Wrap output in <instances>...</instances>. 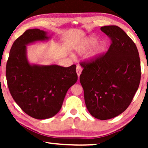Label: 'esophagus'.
Masks as SVG:
<instances>
[{"mask_svg":"<svg viewBox=\"0 0 148 148\" xmlns=\"http://www.w3.org/2000/svg\"><path fill=\"white\" fill-rule=\"evenodd\" d=\"M82 67L79 65L77 66V69H76V72H77V74L78 77L80 76L81 73H82Z\"/></svg>","mask_w":148,"mask_h":148,"instance_id":"esophagus-1","label":"esophagus"}]
</instances>
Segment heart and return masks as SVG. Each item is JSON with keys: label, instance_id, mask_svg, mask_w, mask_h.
Wrapping results in <instances>:
<instances>
[{"label": "heart", "instance_id": "1", "mask_svg": "<svg viewBox=\"0 0 148 148\" xmlns=\"http://www.w3.org/2000/svg\"><path fill=\"white\" fill-rule=\"evenodd\" d=\"M96 39H94V38H89V39L86 40L82 44H81L80 46H78L77 49V51L79 53H83V52H85L88 50L90 49V48H92V46L96 44ZM102 46L98 47V49H97L96 51L93 53V56H95L96 55V54L100 53V52L102 51Z\"/></svg>", "mask_w": 148, "mask_h": 148}]
</instances>
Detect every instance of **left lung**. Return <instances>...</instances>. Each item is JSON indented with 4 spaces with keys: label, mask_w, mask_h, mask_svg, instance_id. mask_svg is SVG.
<instances>
[{
    "label": "left lung",
    "mask_w": 148,
    "mask_h": 148,
    "mask_svg": "<svg viewBox=\"0 0 148 148\" xmlns=\"http://www.w3.org/2000/svg\"><path fill=\"white\" fill-rule=\"evenodd\" d=\"M111 44L108 51L80 63V83L87 108L95 118L107 120L128 108L141 79L137 46L118 26L101 27Z\"/></svg>",
    "instance_id": "obj_1"
}]
</instances>
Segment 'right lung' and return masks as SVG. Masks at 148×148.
Wrapping results in <instances>:
<instances>
[{
	"instance_id": "add662e5",
	"label": "right lung",
	"mask_w": 148,
	"mask_h": 148,
	"mask_svg": "<svg viewBox=\"0 0 148 148\" xmlns=\"http://www.w3.org/2000/svg\"><path fill=\"white\" fill-rule=\"evenodd\" d=\"M45 32L27 29L15 40L10 50L6 77L9 92L21 110L36 119L57 114L69 89L77 81L76 65H31L26 58V46L48 39Z\"/></svg>"
}]
</instances>
